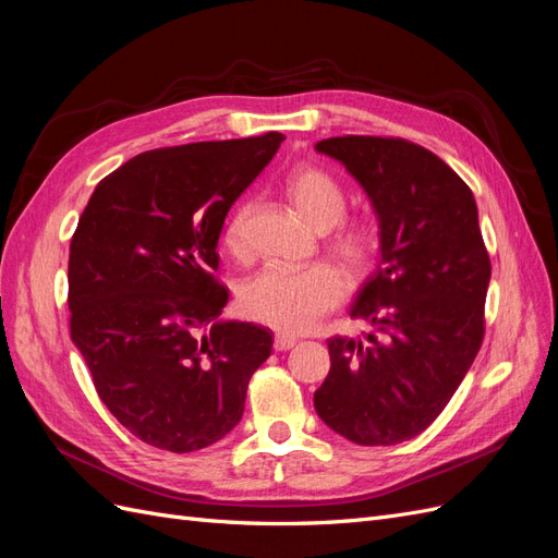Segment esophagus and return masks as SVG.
I'll return each instance as SVG.
<instances>
[{"label": "esophagus", "instance_id": "1", "mask_svg": "<svg viewBox=\"0 0 558 558\" xmlns=\"http://www.w3.org/2000/svg\"><path fill=\"white\" fill-rule=\"evenodd\" d=\"M298 344V337L295 335H289V332H277L275 335V349L277 351H289Z\"/></svg>", "mask_w": 558, "mask_h": 558}]
</instances>
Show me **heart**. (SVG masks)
<instances>
[{
    "label": "heart",
    "mask_w": 558,
    "mask_h": 558,
    "mask_svg": "<svg viewBox=\"0 0 558 558\" xmlns=\"http://www.w3.org/2000/svg\"><path fill=\"white\" fill-rule=\"evenodd\" d=\"M289 197L316 232H328L332 258L347 272L361 275L375 256V230L365 221H342L347 193L332 174L314 165H302L286 181ZM253 202L244 199L228 216L223 246L230 256H244L246 228ZM344 295V283L335 269L314 265L298 272L265 267L240 283L238 302L244 316L279 330H305L330 312Z\"/></svg>",
    "instance_id": "b5f03b06"
}]
</instances>
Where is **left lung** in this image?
<instances>
[{"mask_svg":"<svg viewBox=\"0 0 558 558\" xmlns=\"http://www.w3.org/2000/svg\"><path fill=\"white\" fill-rule=\"evenodd\" d=\"M314 148L344 165L379 221L377 269L351 307L375 330L365 340L330 337L316 414L363 447L412 440L445 410L482 347L492 263L475 197L412 142L347 134Z\"/></svg>","mask_w":558,"mask_h":558,"instance_id":"8db88e82","label":"left lung"}]
</instances>
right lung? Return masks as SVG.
<instances>
[{"instance_id":"1","label":"right lung","mask_w":558,"mask_h":558,"mask_svg":"<svg viewBox=\"0 0 558 558\" xmlns=\"http://www.w3.org/2000/svg\"><path fill=\"white\" fill-rule=\"evenodd\" d=\"M283 134L140 154L97 183L70 246V328L107 410L142 442L205 449L244 414L272 330L221 318L218 238Z\"/></svg>"}]
</instances>
